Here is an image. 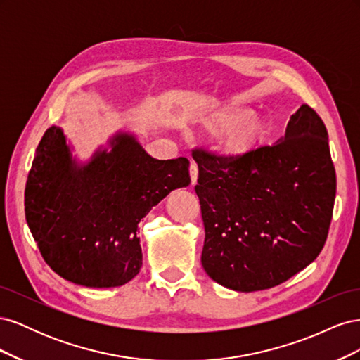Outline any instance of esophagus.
Listing matches in <instances>:
<instances>
[{
  "label": "esophagus",
  "mask_w": 360,
  "mask_h": 360,
  "mask_svg": "<svg viewBox=\"0 0 360 360\" xmlns=\"http://www.w3.org/2000/svg\"><path fill=\"white\" fill-rule=\"evenodd\" d=\"M189 174H191V183L192 184H197V180H198V167H197V163H195V162H191Z\"/></svg>",
  "instance_id": "1"
}]
</instances>
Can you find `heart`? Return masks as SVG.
<instances>
[{
	"instance_id": "1",
	"label": "heart",
	"mask_w": 360,
	"mask_h": 360,
	"mask_svg": "<svg viewBox=\"0 0 360 360\" xmlns=\"http://www.w3.org/2000/svg\"><path fill=\"white\" fill-rule=\"evenodd\" d=\"M252 114V108L231 103L202 115L198 123L212 135L222 134L216 144L217 153L224 160L236 163L252 156L269 138V120Z\"/></svg>"
}]
</instances>
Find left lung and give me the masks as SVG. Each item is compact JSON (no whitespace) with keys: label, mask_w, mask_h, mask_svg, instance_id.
Masks as SVG:
<instances>
[{"label":"left lung","mask_w":360,"mask_h":360,"mask_svg":"<svg viewBox=\"0 0 360 360\" xmlns=\"http://www.w3.org/2000/svg\"><path fill=\"white\" fill-rule=\"evenodd\" d=\"M205 230L201 264L214 282L250 292L282 284L319 257L332 221L336 176L328 130L312 108L285 135L242 162L195 150Z\"/></svg>","instance_id":"8db88e82"}]
</instances>
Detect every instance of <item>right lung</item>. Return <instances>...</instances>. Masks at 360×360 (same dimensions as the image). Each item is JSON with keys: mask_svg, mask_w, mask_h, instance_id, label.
<instances>
[{"mask_svg": "<svg viewBox=\"0 0 360 360\" xmlns=\"http://www.w3.org/2000/svg\"><path fill=\"white\" fill-rule=\"evenodd\" d=\"M58 126L37 146L25 186V217L57 275L91 288L124 285L143 266L138 224L167 195L191 183L186 158H151L117 132L78 162Z\"/></svg>", "mask_w": 360, "mask_h": 360, "instance_id": "1", "label": "right lung"}]
</instances>
